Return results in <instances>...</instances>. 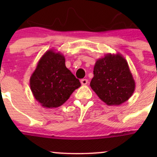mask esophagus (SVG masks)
Returning a JSON list of instances; mask_svg holds the SVG:
<instances>
[{
  "mask_svg": "<svg viewBox=\"0 0 157 157\" xmlns=\"http://www.w3.org/2000/svg\"><path fill=\"white\" fill-rule=\"evenodd\" d=\"M80 83H81L82 85H86L88 83V80H86V79H82L80 80Z\"/></svg>",
  "mask_w": 157,
  "mask_h": 157,
  "instance_id": "obj_1",
  "label": "esophagus"
}]
</instances>
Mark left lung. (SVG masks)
<instances>
[{
    "label": "left lung",
    "instance_id": "8db88e82",
    "mask_svg": "<svg viewBox=\"0 0 157 157\" xmlns=\"http://www.w3.org/2000/svg\"><path fill=\"white\" fill-rule=\"evenodd\" d=\"M90 86L108 105H119L131 98L135 81L125 58L119 53L107 54L96 61Z\"/></svg>",
    "mask_w": 157,
    "mask_h": 157
}]
</instances>
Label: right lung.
<instances>
[{
	"label": "right lung",
	"mask_w": 157,
	"mask_h": 157,
	"mask_svg": "<svg viewBox=\"0 0 157 157\" xmlns=\"http://www.w3.org/2000/svg\"><path fill=\"white\" fill-rule=\"evenodd\" d=\"M29 85L36 100L47 109L61 106L81 86L66 67L64 55L53 49L41 57L30 77Z\"/></svg>",
	"instance_id": "add662e5"
}]
</instances>
